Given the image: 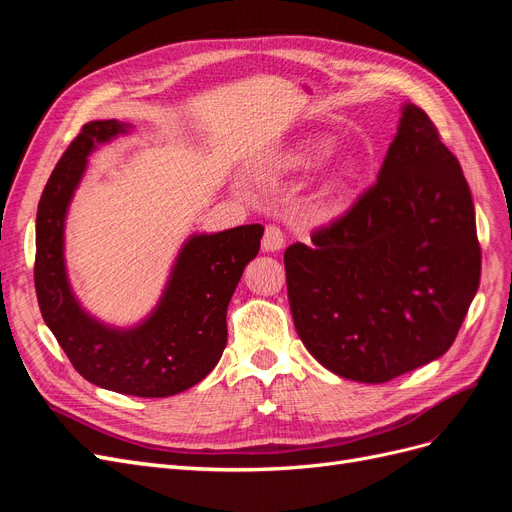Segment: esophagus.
I'll return each mask as SVG.
<instances>
[{
    "instance_id": "1",
    "label": "esophagus",
    "mask_w": 512,
    "mask_h": 512,
    "mask_svg": "<svg viewBox=\"0 0 512 512\" xmlns=\"http://www.w3.org/2000/svg\"><path fill=\"white\" fill-rule=\"evenodd\" d=\"M284 243H286V235L282 232V228L275 224H269L265 228V237H262V250L277 252V250H282Z\"/></svg>"
}]
</instances>
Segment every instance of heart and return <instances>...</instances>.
Returning a JSON list of instances; mask_svg holds the SVG:
<instances>
[{
	"mask_svg": "<svg viewBox=\"0 0 512 512\" xmlns=\"http://www.w3.org/2000/svg\"><path fill=\"white\" fill-rule=\"evenodd\" d=\"M335 143L333 138L329 136H314V138H307V141L299 143L294 147L288 156L284 158V166L288 168H312L318 162H322L324 158L329 156L333 151Z\"/></svg>",
	"mask_w": 512,
	"mask_h": 512,
	"instance_id": "1",
	"label": "heart"
}]
</instances>
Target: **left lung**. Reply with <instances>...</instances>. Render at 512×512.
<instances>
[{
  "mask_svg": "<svg viewBox=\"0 0 512 512\" xmlns=\"http://www.w3.org/2000/svg\"><path fill=\"white\" fill-rule=\"evenodd\" d=\"M284 265L301 342L337 376L382 384L453 346L480 243L468 181L423 108L404 106L378 181Z\"/></svg>",
  "mask_w": 512,
  "mask_h": 512,
  "instance_id": "left-lung-1",
  "label": "left lung"
}]
</instances>
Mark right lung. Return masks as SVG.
<instances>
[{
	"label": "right lung",
	"mask_w": 512,
	"mask_h": 512,
	"mask_svg": "<svg viewBox=\"0 0 512 512\" xmlns=\"http://www.w3.org/2000/svg\"><path fill=\"white\" fill-rule=\"evenodd\" d=\"M126 130L128 123L117 119L85 123L53 168L36 215V297L46 327L85 380L123 395L168 397L198 384L218 365L228 339V303L260 250L265 228L245 224L192 237L158 309L141 327L115 331L89 318L66 280V209L91 149Z\"/></svg>",
	"instance_id": "1"
}]
</instances>
